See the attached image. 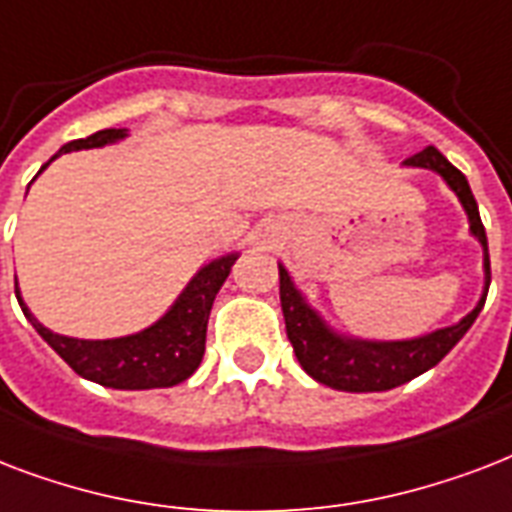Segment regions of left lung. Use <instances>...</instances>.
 Instances as JSON below:
<instances>
[{
  "label": "left lung",
  "instance_id": "8db88e82",
  "mask_svg": "<svg viewBox=\"0 0 512 512\" xmlns=\"http://www.w3.org/2000/svg\"><path fill=\"white\" fill-rule=\"evenodd\" d=\"M408 168L433 170L446 181L451 192L457 194L462 208L470 221V235L481 243L483 248V291L481 299L465 318L454 326L435 328L430 334L414 336V339H360L336 331L315 307L307 296L296 288L291 272L277 264L280 269V304H283L285 331L293 344L296 360L315 382L326 384L331 390L342 392H384L392 387L417 379L433 366H438L462 336L470 331V326L478 318V312L486 304V293L491 283L489 267V243H486V229L481 224L478 202L467 178L443 157L435 146H427L414 157L406 160Z\"/></svg>",
  "mask_w": 512,
  "mask_h": 512
}]
</instances>
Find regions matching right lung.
<instances>
[{
	"mask_svg": "<svg viewBox=\"0 0 512 512\" xmlns=\"http://www.w3.org/2000/svg\"><path fill=\"white\" fill-rule=\"evenodd\" d=\"M122 138H128V128L98 130L93 136L63 144L55 157L79 152V149H101V146L117 144ZM50 162H45L42 170ZM237 256L240 253L232 251L219 256V259L208 261V264H202L197 269V275L186 283L184 291L178 293V299L170 304L162 318H157L152 326L141 328L136 334L114 336V339H77V336L55 334L31 315L21 296V288H18V280H15V296H18L23 315L29 318L31 326L37 328V334L82 379L104 384V387H112V390L173 387V384L189 379L200 366L213 299H216V293H219V288L232 272V264L237 261Z\"/></svg>",
	"mask_w": 512,
	"mask_h": 512,
	"instance_id": "1",
	"label": "right lung"
}]
</instances>
